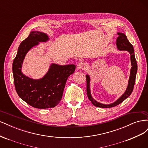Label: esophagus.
<instances>
[{"mask_svg": "<svg viewBox=\"0 0 148 148\" xmlns=\"http://www.w3.org/2000/svg\"><path fill=\"white\" fill-rule=\"evenodd\" d=\"M86 66V65L84 62H79L78 64L77 68L78 69H79V70H84Z\"/></svg>", "mask_w": 148, "mask_h": 148, "instance_id": "1", "label": "esophagus"}]
</instances>
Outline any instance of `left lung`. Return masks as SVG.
<instances>
[{
  "label": "left lung",
  "instance_id": "obj_1",
  "mask_svg": "<svg viewBox=\"0 0 148 148\" xmlns=\"http://www.w3.org/2000/svg\"><path fill=\"white\" fill-rule=\"evenodd\" d=\"M117 34L119 35V37L117 39V41H116V44H117V48L119 49V50L128 51L130 52V56H131L130 58H131V62H132V66L131 69L130 77V79H129L128 85L126 91H125V92L123 94V96L115 102L109 105L102 104L99 102H97L95 99H93L92 97H91V93H90V89H89V82H90V79H89V76L87 75L86 76V91H87L88 97L94 106L98 107H102V108H110V107H113L120 104V103H122L125 99H127L129 96H130L133 90L134 85H135L138 67H137V62L135 57V53H134L133 47L132 46V44L129 42L126 35L121 33H118Z\"/></svg>",
  "mask_w": 148,
  "mask_h": 148
}]
</instances>
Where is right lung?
<instances>
[{
	"instance_id": "obj_1",
	"label": "right lung",
	"mask_w": 148,
	"mask_h": 148,
	"mask_svg": "<svg viewBox=\"0 0 148 148\" xmlns=\"http://www.w3.org/2000/svg\"><path fill=\"white\" fill-rule=\"evenodd\" d=\"M47 36L38 31H31L27 38L22 41L13 60L12 70L15 90L20 98L37 109L54 107L60 102L66 79L72 74L75 65H51L43 78L34 80L22 74L21 68L26 53L38 41H46Z\"/></svg>"
}]
</instances>
